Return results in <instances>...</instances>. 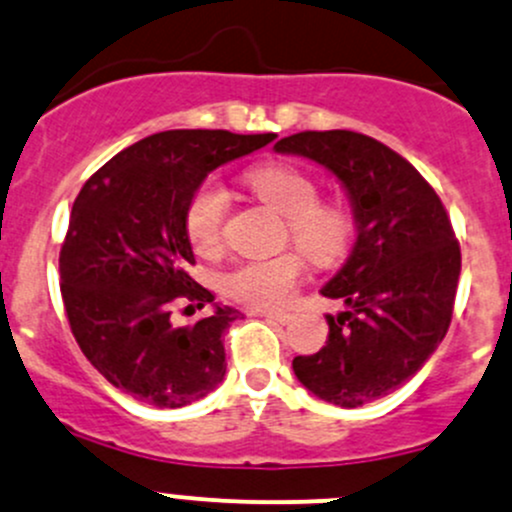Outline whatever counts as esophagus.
Here are the masks:
<instances>
[{"mask_svg": "<svg viewBox=\"0 0 512 512\" xmlns=\"http://www.w3.org/2000/svg\"><path fill=\"white\" fill-rule=\"evenodd\" d=\"M260 316L277 321V324H289V321H292V314H284V311H260Z\"/></svg>", "mask_w": 512, "mask_h": 512, "instance_id": "34e87169", "label": "esophagus"}]
</instances>
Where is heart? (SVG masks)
Here are the masks:
<instances>
[{
  "mask_svg": "<svg viewBox=\"0 0 512 512\" xmlns=\"http://www.w3.org/2000/svg\"><path fill=\"white\" fill-rule=\"evenodd\" d=\"M247 186L287 215V233L299 250L316 265L341 260L355 238V215L343 201L319 198V184L309 174L289 164H265L245 174ZM228 215V191L218 179L196 186L186 203L184 228L193 250L213 255L223 242V225ZM304 277V257L297 250L274 257L242 260L220 277L225 297L252 306L277 309L292 299Z\"/></svg>",
  "mask_w": 512,
  "mask_h": 512,
  "instance_id": "b5f03b06",
  "label": "heart"
}]
</instances>
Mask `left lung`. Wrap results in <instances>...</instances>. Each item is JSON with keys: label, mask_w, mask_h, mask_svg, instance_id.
<instances>
[{"label": "left lung", "mask_w": 512, "mask_h": 512, "mask_svg": "<svg viewBox=\"0 0 512 512\" xmlns=\"http://www.w3.org/2000/svg\"><path fill=\"white\" fill-rule=\"evenodd\" d=\"M274 149L336 174L358 225L351 257L321 289L346 311L326 316V346L297 355L294 375L331 405L380 400L405 385L449 331L461 250L444 203L410 161L368 134L299 132Z\"/></svg>", "instance_id": "obj_1"}]
</instances>
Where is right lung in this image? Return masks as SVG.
<instances>
[{
	"label": "right lung",
	"mask_w": 512,
	"mask_h": 512,
	"mask_svg": "<svg viewBox=\"0 0 512 512\" xmlns=\"http://www.w3.org/2000/svg\"><path fill=\"white\" fill-rule=\"evenodd\" d=\"M274 137L169 129L127 147L80 188L58 257L63 306L85 358L134 400L174 410L223 380V333L240 311L215 306L193 326L171 324L179 299L198 309L213 301L188 274L196 260L186 203L213 169Z\"/></svg>",
	"instance_id": "1"
}]
</instances>
